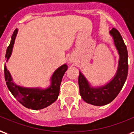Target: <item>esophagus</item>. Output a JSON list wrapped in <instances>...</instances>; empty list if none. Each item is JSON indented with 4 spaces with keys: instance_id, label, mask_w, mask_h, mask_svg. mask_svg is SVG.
<instances>
[{
    "instance_id": "esophagus-1",
    "label": "esophagus",
    "mask_w": 134,
    "mask_h": 134,
    "mask_svg": "<svg viewBox=\"0 0 134 134\" xmlns=\"http://www.w3.org/2000/svg\"><path fill=\"white\" fill-rule=\"evenodd\" d=\"M69 61H70V62H73V59H70V60H69Z\"/></svg>"
}]
</instances>
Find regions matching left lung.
Returning a JSON list of instances; mask_svg holds the SVG:
<instances>
[{
    "label": "left lung",
    "mask_w": 134,
    "mask_h": 134,
    "mask_svg": "<svg viewBox=\"0 0 134 134\" xmlns=\"http://www.w3.org/2000/svg\"><path fill=\"white\" fill-rule=\"evenodd\" d=\"M114 41V44L119 53V62L118 70L114 79L107 84L98 88H92L83 76L79 72V86L80 94L83 100L86 103L94 106H104L111 103L116 97L124 85L128 75V51L119 31L112 28L110 31Z\"/></svg>",
    "instance_id": "left-lung-1"
}]
</instances>
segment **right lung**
<instances>
[{"label":"right lung","mask_w":134,"mask_h":134,"mask_svg":"<svg viewBox=\"0 0 134 134\" xmlns=\"http://www.w3.org/2000/svg\"><path fill=\"white\" fill-rule=\"evenodd\" d=\"M18 29H15L11 37L10 45L7 48L5 53L6 61L9 59L12 53L13 47L14 45ZM67 69L68 66L66 64L56 69L51 77V85L46 89H40L38 88H31L18 86L13 82L11 76L5 66L4 68L5 79L10 91L23 106L33 110H40L50 106L57 100L59 95L62 78Z\"/></svg>","instance_id":"1"}]
</instances>
